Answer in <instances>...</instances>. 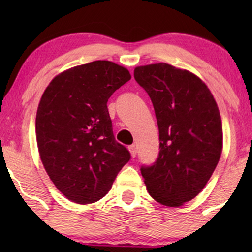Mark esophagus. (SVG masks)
I'll list each match as a JSON object with an SVG mask.
<instances>
[{"mask_svg":"<svg viewBox=\"0 0 252 252\" xmlns=\"http://www.w3.org/2000/svg\"><path fill=\"white\" fill-rule=\"evenodd\" d=\"M128 149H129V151H130V155H132V157H133V158L135 157V156H136V153H137L135 144H132V146H129Z\"/></svg>","mask_w":252,"mask_h":252,"instance_id":"1","label":"esophagus"}]
</instances>
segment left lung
I'll use <instances>...</instances> for the list:
<instances>
[{
    "instance_id": "8db88e82",
    "label": "left lung",
    "mask_w": 252,
    "mask_h": 252,
    "mask_svg": "<svg viewBox=\"0 0 252 252\" xmlns=\"http://www.w3.org/2000/svg\"><path fill=\"white\" fill-rule=\"evenodd\" d=\"M134 78L153 102L159 129L157 159L141 174L155 201L180 206L202 191L219 161L218 105L197 75L170 64L137 66Z\"/></svg>"
}]
</instances>
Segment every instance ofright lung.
Listing matches in <instances>:
<instances>
[{
    "label": "right lung",
    "mask_w": 252,
    "mask_h": 252,
    "mask_svg": "<svg viewBox=\"0 0 252 252\" xmlns=\"http://www.w3.org/2000/svg\"><path fill=\"white\" fill-rule=\"evenodd\" d=\"M130 79L127 68L95 61L62 72L44 91L36 112L42 164L58 190L78 204L108 194L129 151L115 139L108 99Z\"/></svg>",
    "instance_id": "1"
}]
</instances>
